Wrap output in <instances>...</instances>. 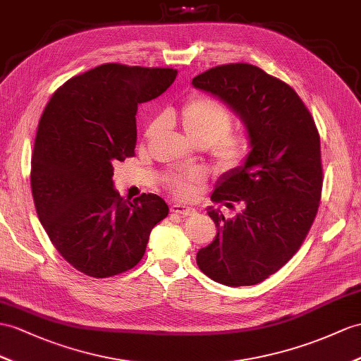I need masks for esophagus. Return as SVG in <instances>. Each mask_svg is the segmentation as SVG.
Instances as JSON below:
<instances>
[{
  "mask_svg": "<svg viewBox=\"0 0 361 361\" xmlns=\"http://www.w3.org/2000/svg\"><path fill=\"white\" fill-rule=\"evenodd\" d=\"M170 209L173 211V213L180 214V216H183V217L196 214V209H195V208H192V207H187V205H183V204H173Z\"/></svg>",
  "mask_w": 361,
  "mask_h": 361,
  "instance_id": "obj_1",
  "label": "esophagus"
}]
</instances>
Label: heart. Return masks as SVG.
I'll use <instances>...</instances> for the list:
<instances>
[{"label": "heart", "mask_w": 361, "mask_h": 361, "mask_svg": "<svg viewBox=\"0 0 361 361\" xmlns=\"http://www.w3.org/2000/svg\"><path fill=\"white\" fill-rule=\"evenodd\" d=\"M180 128L192 144L209 147L217 164L226 170L237 169L247 159L248 140L243 135L230 133L233 116L225 105L214 99L197 96L183 105L179 113ZM161 126V119H154L147 127L145 135L152 137ZM200 176L197 173H174L169 176L166 185L174 196L188 199L196 191Z\"/></svg>", "instance_id": "b5f03b06"}]
</instances>
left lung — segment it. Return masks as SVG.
<instances>
[{"label":"left lung","instance_id":"left-lung-1","mask_svg":"<svg viewBox=\"0 0 361 361\" xmlns=\"http://www.w3.org/2000/svg\"><path fill=\"white\" fill-rule=\"evenodd\" d=\"M191 84L233 110L251 147L211 195L228 208L240 204V213L226 219L219 208H207L217 234L199 250L197 265L226 286L260 283L294 256L317 214L323 183L317 127L291 87L256 66H219Z\"/></svg>","mask_w":361,"mask_h":361}]
</instances>
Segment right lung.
Masks as SVG:
<instances>
[{
  "label": "right lung",
  "instance_id": "add662e5",
  "mask_svg": "<svg viewBox=\"0 0 361 361\" xmlns=\"http://www.w3.org/2000/svg\"><path fill=\"white\" fill-rule=\"evenodd\" d=\"M178 70L102 64L68 79L38 124L30 183L54 247L84 274H121L142 259L169 214L157 195L133 200L114 190L113 164L135 154L137 105L161 96Z\"/></svg>",
  "mask_w": 361,
  "mask_h": 361
}]
</instances>
